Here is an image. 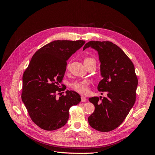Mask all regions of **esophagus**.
Listing matches in <instances>:
<instances>
[{
    "instance_id": "obj_1",
    "label": "esophagus",
    "mask_w": 155,
    "mask_h": 155,
    "mask_svg": "<svg viewBox=\"0 0 155 155\" xmlns=\"http://www.w3.org/2000/svg\"><path fill=\"white\" fill-rule=\"evenodd\" d=\"M87 100V98L85 96H81V102H85Z\"/></svg>"
}]
</instances>
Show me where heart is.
I'll list each match as a JSON object with an SVG mask.
<instances>
[{
  "label": "heart",
  "mask_w": 155,
  "mask_h": 155,
  "mask_svg": "<svg viewBox=\"0 0 155 155\" xmlns=\"http://www.w3.org/2000/svg\"><path fill=\"white\" fill-rule=\"evenodd\" d=\"M94 61L93 58H90V57H86L84 59L83 63L84 64L88 63L90 61ZM88 84V82L87 81H74V83H72V87L76 90V91L80 92V93H85L87 91V85Z\"/></svg>",
  "instance_id": "heart-1"
}]
</instances>
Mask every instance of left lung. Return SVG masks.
I'll list each match as a JSON object with an SVG mask.
<instances>
[{
  "label": "left lung",
  "instance_id": "8db88e82",
  "mask_svg": "<svg viewBox=\"0 0 155 155\" xmlns=\"http://www.w3.org/2000/svg\"><path fill=\"white\" fill-rule=\"evenodd\" d=\"M91 47L99 55L102 79L97 86L107 97H92L89 101L95 107L88 124L101 132H109L123 122L136 101L138 79L134 66L119 46L110 41H89L83 50ZM102 94V93H101Z\"/></svg>",
  "mask_w": 155,
  "mask_h": 155
}]
</instances>
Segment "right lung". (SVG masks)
Returning a JSON list of instances; mask_svg holds the SVG:
<instances>
[{
    "mask_svg": "<svg viewBox=\"0 0 155 155\" xmlns=\"http://www.w3.org/2000/svg\"><path fill=\"white\" fill-rule=\"evenodd\" d=\"M85 43V41L58 40L37 50L22 76V101L31 120L40 128L54 130L62 127L69 118V109L81 101L75 91H67L59 98L67 69V61Z\"/></svg>",
    "mask_w": 155,
    "mask_h": 155,
    "instance_id": "1",
    "label": "right lung"
}]
</instances>
